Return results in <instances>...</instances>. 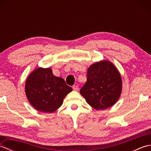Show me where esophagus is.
I'll return each instance as SVG.
<instances>
[{"instance_id": "esophagus-1", "label": "esophagus", "mask_w": 151, "mask_h": 151, "mask_svg": "<svg viewBox=\"0 0 151 151\" xmlns=\"http://www.w3.org/2000/svg\"><path fill=\"white\" fill-rule=\"evenodd\" d=\"M73 90H75V91H78V86H76V85H74V86H73Z\"/></svg>"}]
</instances>
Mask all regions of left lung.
<instances>
[{"mask_svg": "<svg viewBox=\"0 0 151 151\" xmlns=\"http://www.w3.org/2000/svg\"><path fill=\"white\" fill-rule=\"evenodd\" d=\"M121 89L119 73L111 62L104 60L89 67L87 82L80 93L95 110H104L117 101Z\"/></svg>", "mask_w": 151, "mask_h": 151, "instance_id": "1", "label": "left lung"}]
</instances>
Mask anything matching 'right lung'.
<instances>
[{
	"label": "right lung",
	"instance_id": "add662e5",
	"mask_svg": "<svg viewBox=\"0 0 151 151\" xmlns=\"http://www.w3.org/2000/svg\"><path fill=\"white\" fill-rule=\"evenodd\" d=\"M73 90L65 81L55 76L50 68H37L28 76L25 92L28 101L41 112L52 113L62 106L63 99Z\"/></svg>",
	"mask_w": 151,
	"mask_h": 151
}]
</instances>
